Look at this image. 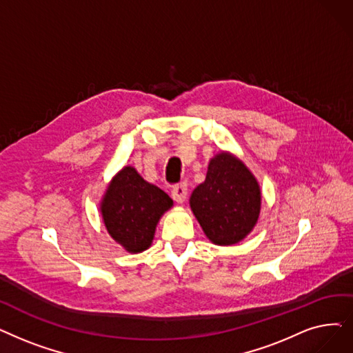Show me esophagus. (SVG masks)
Listing matches in <instances>:
<instances>
[{"label":"esophagus","instance_id":"34e87169","mask_svg":"<svg viewBox=\"0 0 353 353\" xmlns=\"http://www.w3.org/2000/svg\"><path fill=\"white\" fill-rule=\"evenodd\" d=\"M186 196H188V188H186L185 183H180V185L173 186V189H172V197L174 199L176 202H179V203L185 202Z\"/></svg>","mask_w":353,"mask_h":353}]
</instances>
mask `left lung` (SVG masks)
I'll return each instance as SVG.
<instances>
[{
    "mask_svg": "<svg viewBox=\"0 0 353 353\" xmlns=\"http://www.w3.org/2000/svg\"><path fill=\"white\" fill-rule=\"evenodd\" d=\"M190 208L213 243L232 245L255 226L261 193L248 168L222 152L210 160L205 183L190 196Z\"/></svg>",
    "mask_w": 353,
    "mask_h": 353,
    "instance_id": "1",
    "label": "left lung"
}]
</instances>
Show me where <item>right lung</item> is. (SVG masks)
Instances as JSON below:
<instances>
[{
	"instance_id": "obj_1",
	"label": "right lung",
	"mask_w": 353,
	"mask_h": 353,
	"mask_svg": "<svg viewBox=\"0 0 353 353\" xmlns=\"http://www.w3.org/2000/svg\"><path fill=\"white\" fill-rule=\"evenodd\" d=\"M173 201L132 167H124L106 190L101 212L110 235L128 252L147 250L161 214Z\"/></svg>"
}]
</instances>
